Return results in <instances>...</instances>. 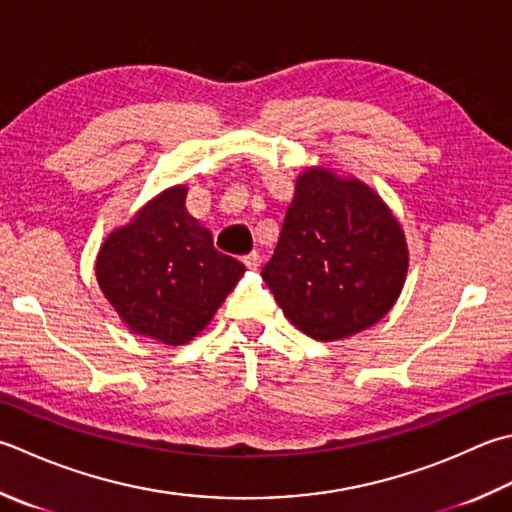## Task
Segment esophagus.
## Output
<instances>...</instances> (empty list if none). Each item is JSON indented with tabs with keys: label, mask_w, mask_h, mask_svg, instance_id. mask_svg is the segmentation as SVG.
Wrapping results in <instances>:
<instances>
[{
	"label": "esophagus",
	"mask_w": 512,
	"mask_h": 512,
	"mask_svg": "<svg viewBox=\"0 0 512 512\" xmlns=\"http://www.w3.org/2000/svg\"><path fill=\"white\" fill-rule=\"evenodd\" d=\"M242 262L246 264V268H250V270H257L259 268V262H262V259H259V253H248Z\"/></svg>",
	"instance_id": "obj_1"
}]
</instances>
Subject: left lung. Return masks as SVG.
<instances>
[{"mask_svg":"<svg viewBox=\"0 0 512 512\" xmlns=\"http://www.w3.org/2000/svg\"><path fill=\"white\" fill-rule=\"evenodd\" d=\"M404 230L373 188L330 168L297 177L282 235L262 277L308 337L335 342L377 324L402 293Z\"/></svg>","mask_w":512,"mask_h":512,"instance_id":"1","label":"left lung"}]
</instances>
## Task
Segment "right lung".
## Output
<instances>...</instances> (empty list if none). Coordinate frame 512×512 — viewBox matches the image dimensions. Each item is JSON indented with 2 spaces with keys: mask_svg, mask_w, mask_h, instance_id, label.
<instances>
[{
  "mask_svg": "<svg viewBox=\"0 0 512 512\" xmlns=\"http://www.w3.org/2000/svg\"><path fill=\"white\" fill-rule=\"evenodd\" d=\"M186 186L150 199L99 248L95 275L119 319L137 335L182 346L210 324L244 264L217 253L210 230L188 215Z\"/></svg>",
  "mask_w": 512,
  "mask_h": 512,
  "instance_id": "obj_1",
  "label": "right lung"
}]
</instances>
